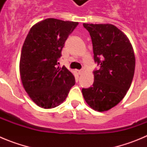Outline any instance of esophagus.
Returning a JSON list of instances; mask_svg holds the SVG:
<instances>
[{
  "label": "esophagus",
  "mask_w": 147,
  "mask_h": 147,
  "mask_svg": "<svg viewBox=\"0 0 147 147\" xmlns=\"http://www.w3.org/2000/svg\"><path fill=\"white\" fill-rule=\"evenodd\" d=\"M84 73V71L83 70H80V71H78V74L80 75H82Z\"/></svg>",
  "instance_id": "1"
}]
</instances>
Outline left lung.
Masks as SVG:
<instances>
[{
    "mask_svg": "<svg viewBox=\"0 0 147 147\" xmlns=\"http://www.w3.org/2000/svg\"><path fill=\"white\" fill-rule=\"evenodd\" d=\"M91 37L94 61L93 86L82 88L90 107L98 112L107 111L121 101L132 83L136 58L127 35L112 24L83 23Z\"/></svg>",
    "mask_w": 147,
    "mask_h": 147,
    "instance_id": "left-lung-1",
    "label": "left lung"
}]
</instances>
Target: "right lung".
<instances>
[{"mask_svg":"<svg viewBox=\"0 0 147 147\" xmlns=\"http://www.w3.org/2000/svg\"><path fill=\"white\" fill-rule=\"evenodd\" d=\"M78 22L47 18L31 28L21 51L20 75L23 86L37 106L57 107L67 98L75 78L58 59Z\"/></svg>","mask_w":147,"mask_h":147,"instance_id":"add662e5","label":"right lung"}]
</instances>
